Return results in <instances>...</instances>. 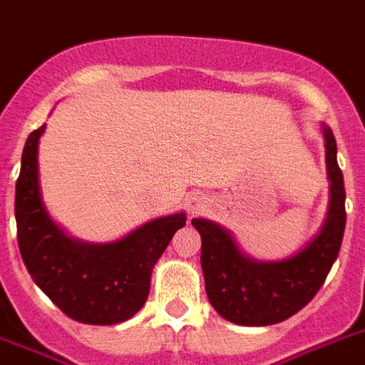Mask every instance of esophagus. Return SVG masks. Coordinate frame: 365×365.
I'll return each mask as SVG.
<instances>
[{
  "instance_id": "esophagus-1",
  "label": "esophagus",
  "mask_w": 365,
  "mask_h": 365,
  "mask_svg": "<svg viewBox=\"0 0 365 365\" xmlns=\"http://www.w3.org/2000/svg\"><path fill=\"white\" fill-rule=\"evenodd\" d=\"M186 207H188L190 216H194V215H197V212H201V210L205 209L203 195H200V194L190 195V200H188V203H186Z\"/></svg>"
}]
</instances>
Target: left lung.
I'll list each match as a JSON object with an SVG mask.
<instances>
[{
    "instance_id": "obj_1",
    "label": "left lung",
    "mask_w": 365,
    "mask_h": 365,
    "mask_svg": "<svg viewBox=\"0 0 365 365\" xmlns=\"http://www.w3.org/2000/svg\"><path fill=\"white\" fill-rule=\"evenodd\" d=\"M328 177V210L319 233L297 254L276 261H257L244 254L233 233L207 218H194L201 235V269L212 308L242 327L282 323L306 306L341 248L345 231V186L332 130L321 123Z\"/></svg>"
}]
</instances>
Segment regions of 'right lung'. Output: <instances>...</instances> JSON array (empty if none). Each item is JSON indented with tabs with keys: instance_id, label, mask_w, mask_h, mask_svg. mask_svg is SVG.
I'll use <instances>...</instances> for the list:
<instances>
[{
	"instance_id": "add662e5",
	"label": "right lung",
	"mask_w": 365,
	"mask_h": 365,
	"mask_svg": "<svg viewBox=\"0 0 365 365\" xmlns=\"http://www.w3.org/2000/svg\"><path fill=\"white\" fill-rule=\"evenodd\" d=\"M44 128L27 138L16 180L14 216L24 264L42 293L78 323H123L145 304L156 261L185 227L186 215L150 220L113 242H83L67 235L42 201L38 140Z\"/></svg>"
}]
</instances>
